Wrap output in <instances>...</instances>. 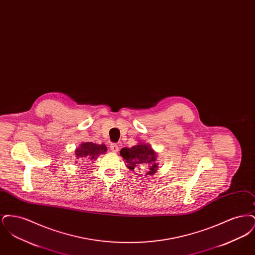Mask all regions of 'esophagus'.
Listing matches in <instances>:
<instances>
[{"label": "esophagus", "mask_w": 255, "mask_h": 255, "mask_svg": "<svg viewBox=\"0 0 255 255\" xmlns=\"http://www.w3.org/2000/svg\"><path fill=\"white\" fill-rule=\"evenodd\" d=\"M110 148H111V150H112L113 152H118L119 149H120V147H119V145H118L117 143H111Z\"/></svg>", "instance_id": "esophagus-1"}]
</instances>
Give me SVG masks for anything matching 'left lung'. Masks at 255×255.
<instances>
[{"mask_svg": "<svg viewBox=\"0 0 255 255\" xmlns=\"http://www.w3.org/2000/svg\"><path fill=\"white\" fill-rule=\"evenodd\" d=\"M120 154L122 158H125L129 169L140 170L142 166L146 165L149 167V171L146 175H153L156 173L158 168V164L156 163L157 155L149 145L139 143L131 148L125 147L122 148Z\"/></svg>", "mask_w": 255, "mask_h": 255, "instance_id": "obj_1", "label": "left lung"}]
</instances>
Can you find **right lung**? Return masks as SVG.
Listing matches in <instances>:
<instances>
[{"mask_svg": "<svg viewBox=\"0 0 255 255\" xmlns=\"http://www.w3.org/2000/svg\"><path fill=\"white\" fill-rule=\"evenodd\" d=\"M106 151L107 147L104 144L99 145L93 142H84L80 147L76 148L75 156L77 159H94Z\"/></svg>", "mask_w": 255, "mask_h": 255, "instance_id": "1", "label": "right lung"}]
</instances>
